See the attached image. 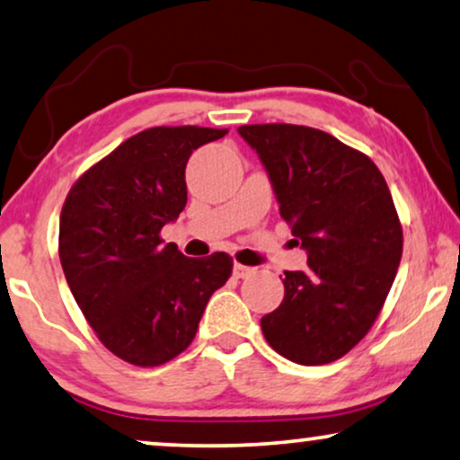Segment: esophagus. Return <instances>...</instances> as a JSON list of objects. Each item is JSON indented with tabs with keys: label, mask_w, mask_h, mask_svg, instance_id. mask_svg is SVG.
I'll return each instance as SVG.
<instances>
[{
	"label": "esophagus",
	"mask_w": 460,
	"mask_h": 460,
	"mask_svg": "<svg viewBox=\"0 0 460 460\" xmlns=\"http://www.w3.org/2000/svg\"><path fill=\"white\" fill-rule=\"evenodd\" d=\"M252 273H254V269L245 267V264H239V262L233 264V275H235L237 279H245V277H250Z\"/></svg>",
	"instance_id": "obj_1"
}]
</instances>
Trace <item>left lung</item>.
Returning a JSON list of instances; mask_svg holds the SVG:
<instances>
[{
    "label": "left lung",
    "mask_w": 460,
    "mask_h": 460,
    "mask_svg": "<svg viewBox=\"0 0 460 460\" xmlns=\"http://www.w3.org/2000/svg\"><path fill=\"white\" fill-rule=\"evenodd\" d=\"M258 154L308 267L286 270V296L264 314L269 346L297 365L350 352L377 319L402 256L392 193L371 158L300 125L237 128Z\"/></svg>",
    "instance_id": "1"
}]
</instances>
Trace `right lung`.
<instances>
[{
	"label": "right lung",
	"instance_id": "right-lung-1",
	"mask_svg": "<svg viewBox=\"0 0 460 460\" xmlns=\"http://www.w3.org/2000/svg\"><path fill=\"white\" fill-rule=\"evenodd\" d=\"M227 128H146L89 168L60 215V262L70 292L110 352L158 367L196 338L210 296L227 283L225 252L187 258L160 231L187 204L185 166Z\"/></svg>",
	"mask_w": 460,
	"mask_h": 460
}]
</instances>
